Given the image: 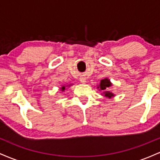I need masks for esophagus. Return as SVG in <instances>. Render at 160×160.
Listing matches in <instances>:
<instances>
[{"label": "esophagus", "mask_w": 160, "mask_h": 160, "mask_svg": "<svg viewBox=\"0 0 160 160\" xmlns=\"http://www.w3.org/2000/svg\"><path fill=\"white\" fill-rule=\"evenodd\" d=\"M80 82H81L82 83H85V82H86V78H80Z\"/></svg>", "instance_id": "1"}]
</instances>
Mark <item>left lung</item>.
<instances>
[{
    "label": "left lung",
    "instance_id": "1",
    "mask_svg": "<svg viewBox=\"0 0 160 160\" xmlns=\"http://www.w3.org/2000/svg\"><path fill=\"white\" fill-rule=\"evenodd\" d=\"M110 86H111V82L110 81V80L108 78H104L103 80H101L100 84L98 85V88L99 89V90L103 91L104 96L111 98L112 97L114 96V95H113V93H112L111 92L107 90Z\"/></svg>",
    "mask_w": 160,
    "mask_h": 160
}]
</instances>
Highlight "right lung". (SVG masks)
Wrapping results in <instances>:
<instances>
[{"label":"right lung","mask_w":160,"mask_h":160,"mask_svg":"<svg viewBox=\"0 0 160 160\" xmlns=\"http://www.w3.org/2000/svg\"><path fill=\"white\" fill-rule=\"evenodd\" d=\"M65 86H62V87H61V91H65Z\"/></svg>","instance_id":"1"}]
</instances>
